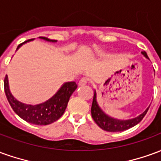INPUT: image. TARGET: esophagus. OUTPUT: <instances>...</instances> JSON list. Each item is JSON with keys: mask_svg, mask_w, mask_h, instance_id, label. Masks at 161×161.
<instances>
[{"mask_svg": "<svg viewBox=\"0 0 161 161\" xmlns=\"http://www.w3.org/2000/svg\"><path fill=\"white\" fill-rule=\"evenodd\" d=\"M87 84V78H85V77L81 78L80 81L78 82V85H79V86H82V85H84V84Z\"/></svg>", "mask_w": 161, "mask_h": 161, "instance_id": "obj_1", "label": "esophagus"}]
</instances>
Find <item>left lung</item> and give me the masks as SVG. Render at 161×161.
<instances>
[{
    "label": "left lung",
    "instance_id": "1",
    "mask_svg": "<svg viewBox=\"0 0 161 161\" xmlns=\"http://www.w3.org/2000/svg\"><path fill=\"white\" fill-rule=\"evenodd\" d=\"M142 54L145 58H148L146 52H142ZM148 108L149 107L147 108V109L142 114L138 115L135 118L128 119V120H117V119L112 118L108 115H106L104 112L102 110V108L99 107L97 100V92L95 91L93 102H92V105H91V115H92V118L95 122L105 131L121 132L127 130L128 128H133L134 126L138 124L145 116Z\"/></svg>",
    "mask_w": 161,
    "mask_h": 161
}]
</instances>
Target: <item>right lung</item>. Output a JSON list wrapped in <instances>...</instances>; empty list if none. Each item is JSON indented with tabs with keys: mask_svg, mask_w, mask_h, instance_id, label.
<instances>
[{
	"mask_svg": "<svg viewBox=\"0 0 161 161\" xmlns=\"http://www.w3.org/2000/svg\"><path fill=\"white\" fill-rule=\"evenodd\" d=\"M39 38L48 42H57V40H50L46 37H39ZM32 40H33V39L26 40L22 44L19 45L17 50L22 45ZM77 87V85L75 82L65 83L50 99L46 100L42 103L32 105L23 103L21 102L18 101L10 91L8 76H6L4 79V90H5L6 97L8 98V101L14 109V111L24 121L35 125H48L58 120L63 115L68 104V102L70 100V96L76 91Z\"/></svg>",
	"mask_w": 161,
	"mask_h": 161,
	"instance_id": "obj_1",
	"label": "right lung"
}]
</instances>
